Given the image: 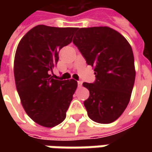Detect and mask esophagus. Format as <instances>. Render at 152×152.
I'll return each mask as SVG.
<instances>
[{
	"instance_id": "34e87169",
	"label": "esophagus",
	"mask_w": 152,
	"mask_h": 152,
	"mask_svg": "<svg viewBox=\"0 0 152 152\" xmlns=\"http://www.w3.org/2000/svg\"><path fill=\"white\" fill-rule=\"evenodd\" d=\"M78 86L81 87L82 86V81H78Z\"/></svg>"
}]
</instances>
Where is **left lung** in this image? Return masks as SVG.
Masks as SVG:
<instances>
[{
    "instance_id": "obj_1",
    "label": "left lung",
    "mask_w": 152,
    "mask_h": 152,
    "mask_svg": "<svg viewBox=\"0 0 152 152\" xmlns=\"http://www.w3.org/2000/svg\"><path fill=\"white\" fill-rule=\"evenodd\" d=\"M73 43L94 67L96 80L83 83L89 89L84 102L89 117L100 124L116 121L129 102L135 80L132 47L122 35L109 27L76 29Z\"/></svg>"
}]
</instances>
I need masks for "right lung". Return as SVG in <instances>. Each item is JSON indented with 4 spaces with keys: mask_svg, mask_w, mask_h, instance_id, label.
Segmentation results:
<instances>
[{
    "mask_svg": "<svg viewBox=\"0 0 152 152\" xmlns=\"http://www.w3.org/2000/svg\"><path fill=\"white\" fill-rule=\"evenodd\" d=\"M76 29L37 25L17 47L14 62L16 89L26 113L43 127H54L65 120L77 88L75 80H58L50 75L59 50L72 42Z\"/></svg>",
    "mask_w": 152,
    "mask_h": 152,
    "instance_id": "1",
    "label": "right lung"
}]
</instances>
